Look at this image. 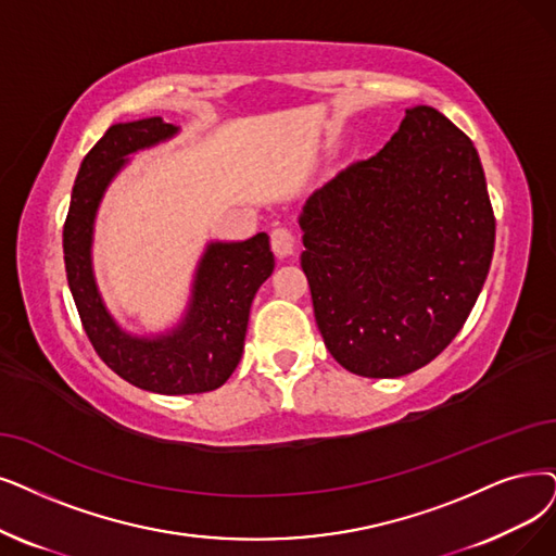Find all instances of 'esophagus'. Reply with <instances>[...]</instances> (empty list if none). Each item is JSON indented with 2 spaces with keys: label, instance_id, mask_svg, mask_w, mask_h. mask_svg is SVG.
Masks as SVG:
<instances>
[{
  "label": "esophagus",
  "instance_id": "1",
  "mask_svg": "<svg viewBox=\"0 0 556 556\" xmlns=\"http://www.w3.org/2000/svg\"><path fill=\"white\" fill-rule=\"evenodd\" d=\"M271 249L278 257H287L294 253V235L287 228H274L271 230Z\"/></svg>",
  "mask_w": 556,
  "mask_h": 556
}]
</instances>
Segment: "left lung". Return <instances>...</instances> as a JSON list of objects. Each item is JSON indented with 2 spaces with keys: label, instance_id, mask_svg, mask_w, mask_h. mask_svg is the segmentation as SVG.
Returning a JSON list of instances; mask_svg holds the SVG:
<instances>
[{
  "label": "left lung",
  "instance_id": "left-lung-1",
  "mask_svg": "<svg viewBox=\"0 0 556 556\" xmlns=\"http://www.w3.org/2000/svg\"><path fill=\"white\" fill-rule=\"evenodd\" d=\"M301 266L344 369L396 379L456 338L491 269L495 214L477 148L433 106L307 198Z\"/></svg>",
  "mask_w": 556,
  "mask_h": 556
}]
</instances>
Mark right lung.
<instances>
[{"mask_svg":"<svg viewBox=\"0 0 556 556\" xmlns=\"http://www.w3.org/2000/svg\"><path fill=\"white\" fill-rule=\"evenodd\" d=\"M160 116L111 125L86 154L63 224V260L81 326L102 363L121 379L160 394H201L224 386L241 361L251 303L274 271L266 232L247 241H212L198 264L185 319L166 336L135 338L106 313L91 264L93 220L104 189L127 154L170 139Z\"/></svg>","mask_w":556,"mask_h":556,"instance_id":"1","label":"right lung"}]
</instances>
